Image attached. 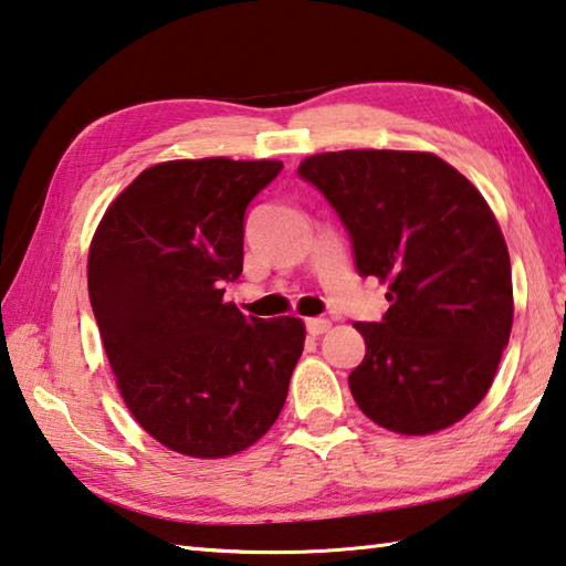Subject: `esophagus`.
Segmentation results:
<instances>
[{"label":"esophagus","instance_id":"1","mask_svg":"<svg viewBox=\"0 0 566 566\" xmlns=\"http://www.w3.org/2000/svg\"><path fill=\"white\" fill-rule=\"evenodd\" d=\"M328 326H332V322H328V318H306V332H310L312 336L326 334Z\"/></svg>","mask_w":566,"mask_h":566}]
</instances>
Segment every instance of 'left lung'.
<instances>
[{
  "label": "left lung",
  "instance_id": "1",
  "mask_svg": "<svg viewBox=\"0 0 566 566\" xmlns=\"http://www.w3.org/2000/svg\"><path fill=\"white\" fill-rule=\"evenodd\" d=\"M300 178L336 210L356 270L388 284L381 322H356L358 408L394 433L428 436L485 398L512 328V270L495 214L433 153L338 150Z\"/></svg>",
  "mask_w": 566,
  "mask_h": 566
}]
</instances>
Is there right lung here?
<instances>
[{
    "instance_id": "right-lung-1",
    "label": "right lung",
    "mask_w": 566,
    "mask_h": 566,
    "mask_svg": "<svg viewBox=\"0 0 566 566\" xmlns=\"http://www.w3.org/2000/svg\"><path fill=\"white\" fill-rule=\"evenodd\" d=\"M280 160H170L111 202L88 252V296L133 418L176 453L224 458L272 428L304 352L296 316L224 302L242 274L244 210Z\"/></svg>"
}]
</instances>
